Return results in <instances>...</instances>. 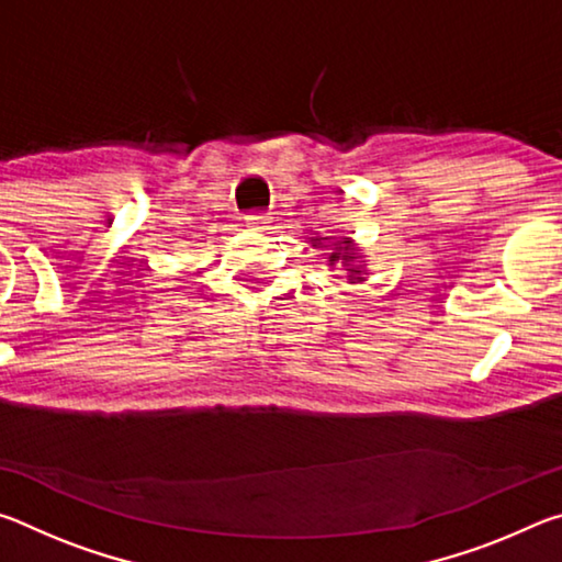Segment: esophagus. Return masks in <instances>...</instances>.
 <instances>
[{"label":"esophagus","instance_id":"obj_1","mask_svg":"<svg viewBox=\"0 0 562 562\" xmlns=\"http://www.w3.org/2000/svg\"><path fill=\"white\" fill-rule=\"evenodd\" d=\"M245 221H247V225L252 227V231H268L270 223H272V217L270 215H247Z\"/></svg>","mask_w":562,"mask_h":562}]
</instances>
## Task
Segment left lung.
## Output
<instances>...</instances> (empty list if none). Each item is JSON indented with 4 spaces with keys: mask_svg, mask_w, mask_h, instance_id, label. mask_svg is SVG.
<instances>
[{
    "mask_svg": "<svg viewBox=\"0 0 562 562\" xmlns=\"http://www.w3.org/2000/svg\"><path fill=\"white\" fill-rule=\"evenodd\" d=\"M345 245H349V240H345ZM335 260H339V252L329 255V265H335ZM341 260H347V262H349V255H345V258H341ZM351 272H359V270H351Z\"/></svg>",
    "mask_w": 562,
    "mask_h": 562,
    "instance_id": "left-lung-1",
    "label": "left lung"
}]
</instances>
